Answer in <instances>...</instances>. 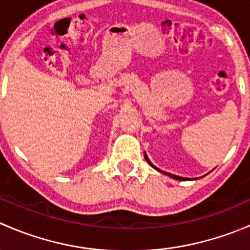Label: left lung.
Wrapping results in <instances>:
<instances>
[{
    "instance_id": "left-lung-1",
    "label": "left lung",
    "mask_w": 250,
    "mask_h": 250,
    "mask_svg": "<svg viewBox=\"0 0 250 250\" xmlns=\"http://www.w3.org/2000/svg\"><path fill=\"white\" fill-rule=\"evenodd\" d=\"M144 156H145V160H146V162H147V163H148V165H150V166H151V167H152V168H155V169H156V170H158V172H160V173H163V174H166V175L170 176V178L175 179V180H188V178H183V176H178V175H174V174H170V173H167V172H163V170L158 169V168H157V167H155V166H153V165H152V163H151V162H150V160H148V157H147V155H146V153H145V155H144Z\"/></svg>"
}]
</instances>
